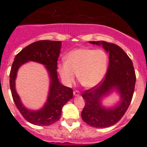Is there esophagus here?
I'll use <instances>...</instances> for the list:
<instances>
[{"instance_id": "1", "label": "esophagus", "mask_w": 147, "mask_h": 147, "mask_svg": "<svg viewBox=\"0 0 147 147\" xmlns=\"http://www.w3.org/2000/svg\"><path fill=\"white\" fill-rule=\"evenodd\" d=\"M73 94H74V95H75V96H79V95H80V92H79V91H78V90L74 91Z\"/></svg>"}]
</instances>
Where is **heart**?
Segmentation results:
<instances>
[{"label":"heart","instance_id":"heart-1","mask_svg":"<svg viewBox=\"0 0 147 147\" xmlns=\"http://www.w3.org/2000/svg\"><path fill=\"white\" fill-rule=\"evenodd\" d=\"M107 55L102 50L82 48L70 51L65 56V62L57 65L63 82L70 85L75 79L84 87L91 88L97 86L104 79L107 70Z\"/></svg>","mask_w":147,"mask_h":147}]
</instances>
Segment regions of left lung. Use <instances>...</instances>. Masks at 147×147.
I'll return each instance as SVG.
<instances>
[{"mask_svg":"<svg viewBox=\"0 0 147 147\" xmlns=\"http://www.w3.org/2000/svg\"><path fill=\"white\" fill-rule=\"evenodd\" d=\"M89 43L102 45L109 53V64L104 80L82 93L85 106L82 112V118L92 127H109L120 120L131 104L136 85V72L132 61L117 45L104 41ZM114 87L121 92V102L115 108L104 109L100 100Z\"/></svg>","mask_w":147,"mask_h":147,"instance_id":"1","label":"left lung"}]
</instances>
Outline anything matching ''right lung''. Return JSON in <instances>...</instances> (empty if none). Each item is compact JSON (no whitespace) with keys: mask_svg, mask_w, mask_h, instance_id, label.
<instances>
[{"mask_svg":"<svg viewBox=\"0 0 147 147\" xmlns=\"http://www.w3.org/2000/svg\"><path fill=\"white\" fill-rule=\"evenodd\" d=\"M61 48V41L43 40L34 42L18 52L11 65L9 86L13 100L23 117L34 125L49 126L58 121L61 117L62 107L73 96L71 88L61 84L57 77V61ZM28 60H33L46 65L51 79L48 101L45 107L38 111L25 109L21 104L15 89V79L18 69L22 64Z\"/></svg>","mask_w":147,"mask_h":147,"instance_id":"add662e5","label":"right lung"}]
</instances>
